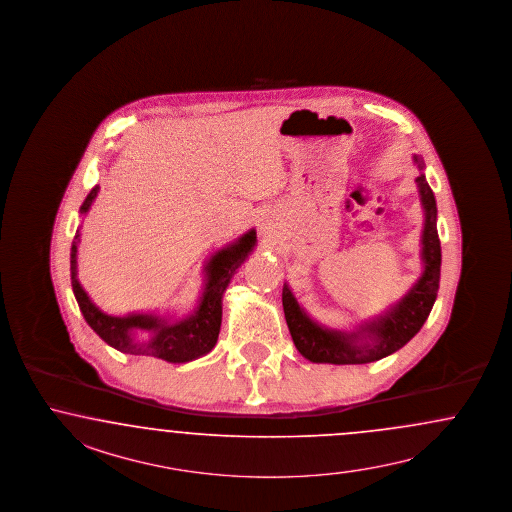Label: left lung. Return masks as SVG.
Instances as JSON below:
<instances>
[{
  "mask_svg": "<svg viewBox=\"0 0 512 512\" xmlns=\"http://www.w3.org/2000/svg\"><path fill=\"white\" fill-rule=\"evenodd\" d=\"M414 162L422 167L418 156H414ZM416 184L426 216L422 231L424 271L413 288L386 313L365 322L358 331L328 330L299 307L292 290L284 284L282 307L286 324L297 350L309 362L335 365L377 362L405 347L428 320L441 279V241L437 233V203L424 173L416 177Z\"/></svg>",
  "mask_w": 512,
  "mask_h": 512,
  "instance_id": "left-lung-1",
  "label": "left lung"
}]
</instances>
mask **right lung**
<instances>
[{"mask_svg":"<svg viewBox=\"0 0 512 512\" xmlns=\"http://www.w3.org/2000/svg\"><path fill=\"white\" fill-rule=\"evenodd\" d=\"M99 186H94L81 205V215H86L92 201L98 196ZM81 233L77 230L71 245V286L81 307L84 320L99 337L124 354L149 356L169 363L192 362L205 356L216 345L222 324V296L230 284L231 277L256 247V231L241 235L235 243L218 250L205 265V290L199 297L198 309L182 320H167L156 314H128L111 316L99 311L92 299L84 292L77 279V245ZM135 330H147L150 339L137 342Z\"/></svg>","mask_w":512,"mask_h":512,"instance_id":"add662e5","label":"right lung"}]
</instances>
